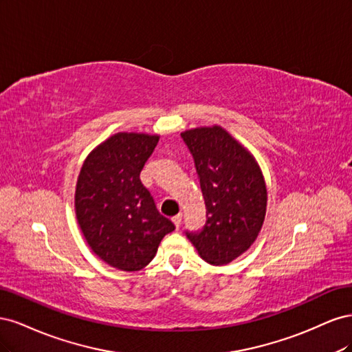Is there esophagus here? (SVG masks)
<instances>
[{
    "instance_id": "34e87169",
    "label": "esophagus",
    "mask_w": 352,
    "mask_h": 352,
    "mask_svg": "<svg viewBox=\"0 0 352 352\" xmlns=\"http://www.w3.org/2000/svg\"><path fill=\"white\" fill-rule=\"evenodd\" d=\"M172 221L175 223V226L179 229V226H180V223H182V214H177V216H175L173 219H172Z\"/></svg>"
}]
</instances>
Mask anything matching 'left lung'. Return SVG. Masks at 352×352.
<instances>
[{
    "label": "left lung",
    "instance_id": "8db88e82",
    "mask_svg": "<svg viewBox=\"0 0 352 352\" xmlns=\"http://www.w3.org/2000/svg\"><path fill=\"white\" fill-rule=\"evenodd\" d=\"M192 154L207 219L201 232L186 236L199 257L223 265L238 258L257 239L265 217L267 189L252 154L220 126L180 133Z\"/></svg>",
    "mask_w": 352,
    "mask_h": 352
}]
</instances>
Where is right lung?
<instances>
[{"instance_id":"right-lung-1","label":"right lung","mask_w":352,"mask_h":352,"mask_svg":"<svg viewBox=\"0 0 352 352\" xmlns=\"http://www.w3.org/2000/svg\"><path fill=\"white\" fill-rule=\"evenodd\" d=\"M158 135L119 132L83 162L74 192L76 219L91 250L124 272L144 269L175 225L158 212L140 179Z\"/></svg>"}]
</instances>
